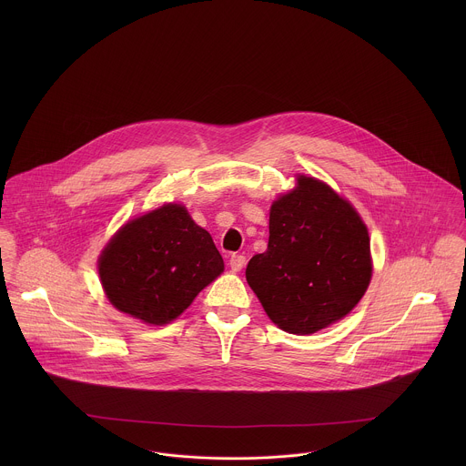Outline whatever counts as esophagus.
<instances>
[{
  "label": "esophagus",
  "mask_w": 466,
  "mask_h": 466,
  "mask_svg": "<svg viewBox=\"0 0 466 466\" xmlns=\"http://www.w3.org/2000/svg\"><path fill=\"white\" fill-rule=\"evenodd\" d=\"M246 264V257H242V255H231V258H229V267H231V270H240L242 267Z\"/></svg>",
  "instance_id": "esophagus-1"
}]
</instances>
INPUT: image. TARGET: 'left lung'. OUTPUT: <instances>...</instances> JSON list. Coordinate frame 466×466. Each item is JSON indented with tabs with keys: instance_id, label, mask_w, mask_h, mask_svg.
<instances>
[{
	"instance_id": "obj_1",
	"label": "left lung",
	"mask_w": 466,
	"mask_h": 466,
	"mask_svg": "<svg viewBox=\"0 0 466 466\" xmlns=\"http://www.w3.org/2000/svg\"><path fill=\"white\" fill-rule=\"evenodd\" d=\"M272 202L266 253L246 278L268 319L298 335L342 319L371 281L370 235L355 208L314 177Z\"/></svg>"
}]
</instances>
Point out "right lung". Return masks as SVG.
Wrapping results in <instances>:
<instances>
[{"mask_svg":"<svg viewBox=\"0 0 466 466\" xmlns=\"http://www.w3.org/2000/svg\"><path fill=\"white\" fill-rule=\"evenodd\" d=\"M222 270L211 235L174 202L129 220L98 258L107 299L156 327L181 316Z\"/></svg>","mask_w":466,"mask_h":466,"instance_id":"1","label":"right lung"}]
</instances>
